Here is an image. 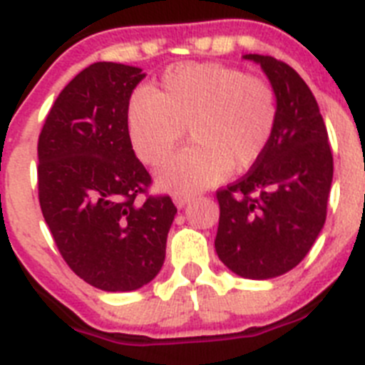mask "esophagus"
<instances>
[{
	"label": "esophagus",
	"instance_id": "1",
	"mask_svg": "<svg viewBox=\"0 0 365 365\" xmlns=\"http://www.w3.org/2000/svg\"><path fill=\"white\" fill-rule=\"evenodd\" d=\"M190 195H175V197H173V202H175V206L177 208H182V206H186L190 202Z\"/></svg>",
	"mask_w": 365,
	"mask_h": 365
}]
</instances>
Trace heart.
I'll return each mask as SVG.
<instances>
[{
    "instance_id": "b5f03b06",
    "label": "heart",
    "mask_w": 365,
    "mask_h": 365,
    "mask_svg": "<svg viewBox=\"0 0 365 365\" xmlns=\"http://www.w3.org/2000/svg\"><path fill=\"white\" fill-rule=\"evenodd\" d=\"M278 120L272 86L243 71L215 63H180L163 74L157 89H137L125 124L133 151L157 166L188 130L192 146L157 173L160 188L195 193L221 182L230 170L252 168L265 153Z\"/></svg>"
}]
</instances>
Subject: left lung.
I'll list each match as a JSON object with an SVG mask.
<instances>
[{
  "mask_svg": "<svg viewBox=\"0 0 365 365\" xmlns=\"http://www.w3.org/2000/svg\"><path fill=\"white\" fill-rule=\"evenodd\" d=\"M270 80L278 120L261 159L217 192L215 252L241 278L270 279L307 256L327 217L333 153L314 95L282 60L245 54Z\"/></svg>",
  "mask_w": 365,
  "mask_h": 365,
  "instance_id": "1",
  "label": "left lung"
}]
</instances>
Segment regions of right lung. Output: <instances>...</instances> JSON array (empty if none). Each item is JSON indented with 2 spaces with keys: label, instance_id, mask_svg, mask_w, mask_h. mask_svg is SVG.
Listing matches in <instances>:
<instances>
[{
  "label": "right lung",
  "instance_id": "1",
  "mask_svg": "<svg viewBox=\"0 0 365 365\" xmlns=\"http://www.w3.org/2000/svg\"><path fill=\"white\" fill-rule=\"evenodd\" d=\"M144 76L124 63L86 67L54 100L38 138L41 214L69 269L100 291L150 283L177 214L170 195H148L151 175L128 137V102Z\"/></svg>",
  "mask_w": 365,
  "mask_h": 365
}]
</instances>
